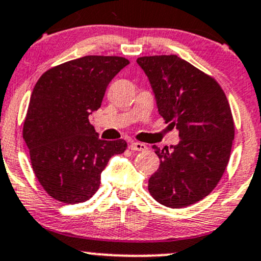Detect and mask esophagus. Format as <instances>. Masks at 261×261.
Here are the masks:
<instances>
[{
    "label": "esophagus",
    "mask_w": 261,
    "mask_h": 261,
    "mask_svg": "<svg viewBox=\"0 0 261 261\" xmlns=\"http://www.w3.org/2000/svg\"><path fill=\"white\" fill-rule=\"evenodd\" d=\"M130 150L131 151H146L147 150V146L145 144H142V142H133V144H130Z\"/></svg>",
    "instance_id": "esophagus-1"
}]
</instances>
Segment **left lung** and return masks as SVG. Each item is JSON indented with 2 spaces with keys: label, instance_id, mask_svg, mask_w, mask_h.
<instances>
[{
  "label": "left lung",
  "instance_id": "left-lung-1",
  "mask_svg": "<svg viewBox=\"0 0 261 261\" xmlns=\"http://www.w3.org/2000/svg\"><path fill=\"white\" fill-rule=\"evenodd\" d=\"M166 124L178 130V145H153L160 167L148 179V192L168 208L199 202L217 187L233 145L234 120L219 83L179 57H140Z\"/></svg>",
  "mask_w": 261,
  "mask_h": 261
}]
</instances>
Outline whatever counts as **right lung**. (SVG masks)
Returning <instances> with one entry per match:
<instances>
[{
	"instance_id": "obj_1",
	"label": "right lung",
	"mask_w": 261,
	"mask_h": 261,
	"mask_svg": "<svg viewBox=\"0 0 261 261\" xmlns=\"http://www.w3.org/2000/svg\"><path fill=\"white\" fill-rule=\"evenodd\" d=\"M128 63L116 56H85L50 68L34 85L23 140L33 172L51 198L67 204L90 199L109 160L127 147L122 139L100 140L89 115Z\"/></svg>"
}]
</instances>
